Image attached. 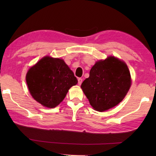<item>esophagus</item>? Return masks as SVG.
<instances>
[{"mask_svg": "<svg viewBox=\"0 0 156 156\" xmlns=\"http://www.w3.org/2000/svg\"><path fill=\"white\" fill-rule=\"evenodd\" d=\"M82 83H83V79L80 78H79L78 79V85H80V84H82Z\"/></svg>", "mask_w": 156, "mask_h": 156, "instance_id": "1", "label": "esophagus"}]
</instances>
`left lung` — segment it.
Wrapping results in <instances>:
<instances>
[{
  "label": "left lung",
  "mask_w": 156,
  "mask_h": 156,
  "mask_svg": "<svg viewBox=\"0 0 156 156\" xmlns=\"http://www.w3.org/2000/svg\"><path fill=\"white\" fill-rule=\"evenodd\" d=\"M131 85L126 63L115 56L97 61L81 89L94 110L102 112L115 107L125 98Z\"/></svg>",
  "instance_id": "left-lung-1"
}]
</instances>
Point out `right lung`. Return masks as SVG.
Segmentation results:
<instances>
[{
  "mask_svg": "<svg viewBox=\"0 0 156 156\" xmlns=\"http://www.w3.org/2000/svg\"><path fill=\"white\" fill-rule=\"evenodd\" d=\"M26 82L36 101L45 107L54 108L78 80L64 60L46 56L30 68Z\"/></svg>",
  "mask_w": 156,
  "mask_h": 156,
  "instance_id": "1",
  "label": "right lung"
}]
</instances>
